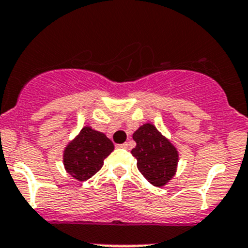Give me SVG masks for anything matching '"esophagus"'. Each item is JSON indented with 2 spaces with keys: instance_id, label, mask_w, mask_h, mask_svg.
Segmentation results:
<instances>
[{
  "instance_id": "esophagus-1",
  "label": "esophagus",
  "mask_w": 248,
  "mask_h": 248,
  "mask_svg": "<svg viewBox=\"0 0 248 248\" xmlns=\"http://www.w3.org/2000/svg\"><path fill=\"white\" fill-rule=\"evenodd\" d=\"M118 147H121V148H129V143H122V144H118Z\"/></svg>"
}]
</instances>
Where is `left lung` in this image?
<instances>
[{"label":"left lung","mask_w":248,"mask_h":248,"mask_svg":"<svg viewBox=\"0 0 248 248\" xmlns=\"http://www.w3.org/2000/svg\"><path fill=\"white\" fill-rule=\"evenodd\" d=\"M136 147L131 154L137 160V169L154 187H164L176 175L178 154L175 144L153 124H142L132 134Z\"/></svg>","instance_id":"1"}]
</instances>
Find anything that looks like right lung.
Instances as JSON below:
<instances>
[{
	"instance_id": "1",
	"label": "right lung",
	"mask_w": 248,
	"mask_h": 248,
	"mask_svg": "<svg viewBox=\"0 0 248 248\" xmlns=\"http://www.w3.org/2000/svg\"><path fill=\"white\" fill-rule=\"evenodd\" d=\"M113 149V142L104 132L85 125L66 144L62 153L63 168L75 180L84 182L102 168L104 160Z\"/></svg>"
}]
</instances>
